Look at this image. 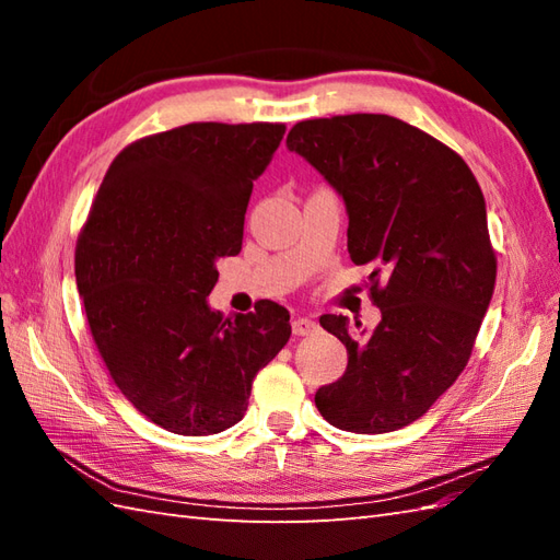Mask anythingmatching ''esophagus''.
Returning <instances> with one entry per match:
<instances>
[{"mask_svg":"<svg viewBox=\"0 0 560 560\" xmlns=\"http://www.w3.org/2000/svg\"><path fill=\"white\" fill-rule=\"evenodd\" d=\"M291 327H293V335L295 337H307V335H313V331L317 329V323H315V319H311V317H295Z\"/></svg>","mask_w":560,"mask_h":560,"instance_id":"1","label":"esophagus"}]
</instances>
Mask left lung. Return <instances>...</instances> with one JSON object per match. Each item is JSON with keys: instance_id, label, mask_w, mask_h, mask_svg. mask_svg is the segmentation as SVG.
Here are the masks:
<instances>
[{"instance_id": "left-lung-1", "label": "left lung", "mask_w": 560, "mask_h": 560, "mask_svg": "<svg viewBox=\"0 0 560 560\" xmlns=\"http://www.w3.org/2000/svg\"><path fill=\"white\" fill-rule=\"evenodd\" d=\"M287 147L343 197L349 255L371 267L383 313L373 331L319 317L349 365L317 389V411L341 431H397L459 377L489 311L498 261L483 192L457 151L389 115L303 120Z\"/></svg>"}]
</instances>
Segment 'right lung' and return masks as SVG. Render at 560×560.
<instances>
[{"label": "right lung", "instance_id": "1", "mask_svg": "<svg viewBox=\"0 0 560 560\" xmlns=\"http://www.w3.org/2000/svg\"><path fill=\"white\" fill-rule=\"evenodd\" d=\"M287 125L189 122L117 153L81 225L74 273L113 383L149 421L211 435L245 416L253 380L291 337L259 301L223 317L207 295L243 247L253 183Z\"/></svg>", "mask_w": 560, "mask_h": 560}]
</instances>
